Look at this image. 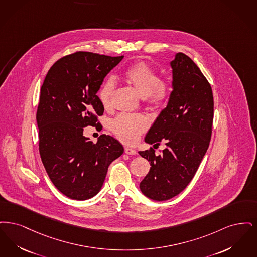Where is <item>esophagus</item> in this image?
<instances>
[{"instance_id": "esophagus-1", "label": "esophagus", "mask_w": 257, "mask_h": 257, "mask_svg": "<svg viewBox=\"0 0 257 257\" xmlns=\"http://www.w3.org/2000/svg\"><path fill=\"white\" fill-rule=\"evenodd\" d=\"M124 153L126 154V155H136V151L134 150V149H131V148H124Z\"/></svg>"}]
</instances>
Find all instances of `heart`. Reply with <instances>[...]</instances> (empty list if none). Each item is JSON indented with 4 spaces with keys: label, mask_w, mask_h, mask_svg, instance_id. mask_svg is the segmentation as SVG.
Returning a JSON list of instances; mask_svg holds the SVG:
<instances>
[{
    "label": "heart",
    "mask_w": 257,
    "mask_h": 257,
    "mask_svg": "<svg viewBox=\"0 0 257 257\" xmlns=\"http://www.w3.org/2000/svg\"><path fill=\"white\" fill-rule=\"evenodd\" d=\"M124 80L134 86V89L150 104L159 105L167 99L168 84L160 80L157 72L144 62H137L127 68L123 74ZM115 89V81L112 78H106L100 85L98 97L104 108L111 106V99ZM149 121L143 115L122 113L111 123V130L121 141L127 144L134 143L140 134L144 133Z\"/></svg>",
    "instance_id": "1"
}]
</instances>
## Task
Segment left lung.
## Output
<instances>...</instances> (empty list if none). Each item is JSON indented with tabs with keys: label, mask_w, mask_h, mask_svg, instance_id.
Masks as SVG:
<instances>
[{
	"label": "left lung",
	"mask_w": 257,
	"mask_h": 257,
	"mask_svg": "<svg viewBox=\"0 0 257 257\" xmlns=\"http://www.w3.org/2000/svg\"><path fill=\"white\" fill-rule=\"evenodd\" d=\"M173 91L167 106L146 134L145 142L166 148L139 152L151 162L140 190L154 201H167L186 188L204 157L212 133L214 100L211 86L189 56L178 53L170 62Z\"/></svg>",
	"instance_id": "obj_1"
}]
</instances>
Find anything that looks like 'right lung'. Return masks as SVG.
<instances>
[{
    "label": "right lung",
    "mask_w": 257,
    "mask_h": 257,
    "mask_svg": "<svg viewBox=\"0 0 257 257\" xmlns=\"http://www.w3.org/2000/svg\"><path fill=\"white\" fill-rule=\"evenodd\" d=\"M122 56L77 52L57 60L41 86L36 122L39 153L49 178L68 198L85 201L96 196L112 161L123 146L101 134L93 143L83 127L99 125L103 106L97 96L103 78Z\"/></svg>",
    "instance_id": "obj_1"
}]
</instances>
